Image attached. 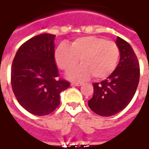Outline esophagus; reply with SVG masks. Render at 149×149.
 <instances>
[{"instance_id":"1","label":"esophagus","mask_w":149,"mask_h":149,"mask_svg":"<svg viewBox=\"0 0 149 149\" xmlns=\"http://www.w3.org/2000/svg\"><path fill=\"white\" fill-rule=\"evenodd\" d=\"M81 84H81V83H72V86H81Z\"/></svg>"}]
</instances>
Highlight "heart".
<instances>
[{
	"label": "heart",
	"instance_id": "obj_1",
	"mask_svg": "<svg viewBox=\"0 0 149 149\" xmlns=\"http://www.w3.org/2000/svg\"><path fill=\"white\" fill-rule=\"evenodd\" d=\"M119 57L120 49L115 42L94 36L77 38L71 45L61 43L55 51L56 65L66 72L72 71L81 58L82 65L68 76L77 81H85L91 74L96 79L108 77L116 68Z\"/></svg>",
	"mask_w": 149,
	"mask_h": 149
}]
</instances>
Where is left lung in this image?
Instances as JSON below:
<instances>
[{"label": "left lung", "mask_w": 149, "mask_h": 149, "mask_svg": "<svg viewBox=\"0 0 149 149\" xmlns=\"http://www.w3.org/2000/svg\"><path fill=\"white\" fill-rule=\"evenodd\" d=\"M120 52L117 67L105 81L93 83V96L88 104L97 115L111 116L130 103L140 80V65L131 45L117 37Z\"/></svg>", "instance_id": "1"}]
</instances>
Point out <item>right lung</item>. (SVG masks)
Masks as SVG:
<instances>
[{"mask_svg": "<svg viewBox=\"0 0 149 149\" xmlns=\"http://www.w3.org/2000/svg\"><path fill=\"white\" fill-rule=\"evenodd\" d=\"M55 35L44 33L21 45L13 61L11 84L17 100L33 115L45 116L60 104L70 84L61 78L54 56Z\"/></svg>", "mask_w": 149, "mask_h": 149, "instance_id": "add662e5", "label": "right lung"}]
</instances>
